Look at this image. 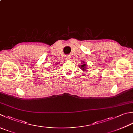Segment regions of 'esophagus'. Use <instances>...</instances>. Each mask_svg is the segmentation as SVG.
<instances>
[{
  "mask_svg": "<svg viewBox=\"0 0 133 133\" xmlns=\"http://www.w3.org/2000/svg\"><path fill=\"white\" fill-rule=\"evenodd\" d=\"M65 58H66V59H70V55H66V57H65Z\"/></svg>",
  "mask_w": 133,
  "mask_h": 133,
  "instance_id": "esophagus-1",
  "label": "esophagus"
}]
</instances>
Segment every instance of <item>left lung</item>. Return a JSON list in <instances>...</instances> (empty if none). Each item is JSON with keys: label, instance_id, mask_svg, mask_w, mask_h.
Returning <instances> with one entry per match:
<instances>
[{"label": "left lung", "instance_id": "obj_1", "mask_svg": "<svg viewBox=\"0 0 133 133\" xmlns=\"http://www.w3.org/2000/svg\"><path fill=\"white\" fill-rule=\"evenodd\" d=\"M83 63H84V64H82L81 66V68L83 70H86V68H85V67H86V64H85V63L84 62H83Z\"/></svg>", "mask_w": 133, "mask_h": 133}]
</instances>
